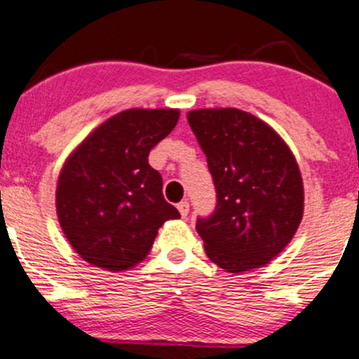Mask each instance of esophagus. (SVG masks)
<instances>
[{
  "mask_svg": "<svg viewBox=\"0 0 359 359\" xmlns=\"http://www.w3.org/2000/svg\"><path fill=\"white\" fill-rule=\"evenodd\" d=\"M177 209H179L180 216H182V217L189 216V203H187V201H182V203L177 204Z\"/></svg>",
  "mask_w": 359,
  "mask_h": 359,
  "instance_id": "obj_1",
  "label": "esophagus"
}]
</instances>
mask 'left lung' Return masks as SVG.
Masks as SVG:
<instances>
[{
  "label": "left lung",
  "mask_w": 359,
  "mask_h": 359,
  "mask_svg": "<svg viewBox=\"0 0 359 359\" xmlns=\"http://www.w3.org/2000/svg\"><path fill=\"white\" fill-rule=\"evenodd\" d=\"M187 121L216 187V209L196 222L205 255L229 273L265 266L302 221L304 185L295 156L246 111L196 109Z\"/></svg>",
  "instance_id": "8db88e82"
}]
</instances>
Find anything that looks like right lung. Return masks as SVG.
<instances>
[{"mask_svg": "<svg viewBox=\"0 0 359 359\" xmlns=\"http://www.w3.org/2000/svg\"><path fill=\"white\" fill-rule=\"evenodd\" d=\"M179 109H126L97 126L62 167L57 217L76 253L108 271L147 258L158 228L180 214L163 199L148 155L174 130Z\"/></svg>", "mask_w": 359, "mask_h": 359, "instance_id": "right-lung-1", "label": "right lung"}]
</instances>
